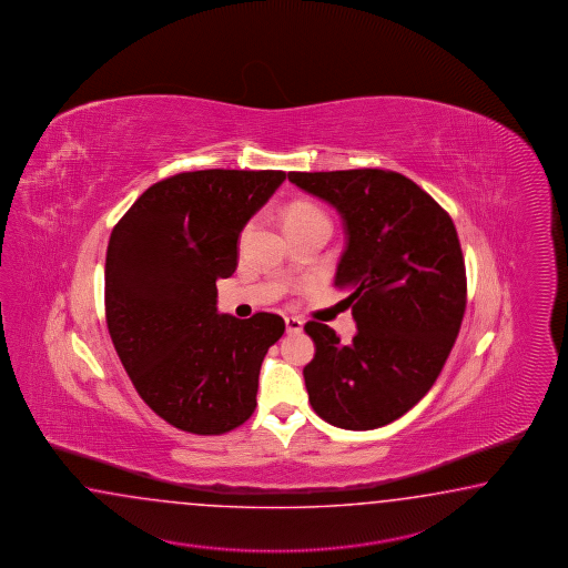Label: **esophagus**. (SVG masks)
<instances>
[{
    "instance_id": "esophagus-1",
    "label": "esophagus",
    "mask_w": 568,
    "mask_h": 568,
    "mask_svg": "<svg viewBox=\"0 0 568 568\" xmlns=\"http://www.w3.org/2000/svg\"><path fill=\"white\" fill-rule=\"evenodd\" d=\"M285 328H287V334H297V332H302V317H293V315H290V317H285Z\"/></svg>"
}]
</instances>
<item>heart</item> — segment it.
<instances>
[{
  "label": "heart",
  "mask_w": 568,
  "mask_h": 568,
  "mask_svg": "<svg viewBox=\"0 0 568 568\" xmlns=\"http://www.w3.org/2000/svg\"><path fill=\"white\" fill-rule=\"evenodd\" d=\"M303 222H326V224H329L326 214L320 207L312 205V203H295V205H291L287 214H285V226H295V224H303Z\"/></svg>",
  "instance_id": "heart-1"
}]
</instances>
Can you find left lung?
<instances>
[{"instance_id":"8db88e82","label":"left lung","mask_w":568,"mask_h":568,"mask_svg":"<svg viewBox=\"0 0 568 568\" xmlns=\"http://www.w3.org/2000/svg\"><path fill=\"white\" fill-rule=\"evenodd\" d=\"M341 212L346 248L334 285L348 291L356 334L307 322L314 361L303 368L315 414L344 429H375L432 389L467 307V273L450 215L412 179L381 169L290 173Z\"/></svg>"}]
</instances>
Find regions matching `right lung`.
<instances>
[{"mask_svg": "<svg viewBox=\"0 0 568 568\" xmlns=\"http://www.w3.org/2000/svg\"><path fill=\"white\" fill-rule=\"evenodd\" d=\"M283 171L207 169L144 191L105 254V322L144 404L171 426L217 436L253 416L277 314H217L215 281L239 265V236Z\"/></svg>", "mask_w": 568, "mask_h": 568, "instance_id": "right-lung-1", "label": "right lung"}]
</instances>
